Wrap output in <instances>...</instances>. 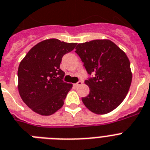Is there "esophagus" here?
Instances as JSON below:
<instances>
[{
  "label": "esophagus",
  "mask_w": 150,
  "mask_h": 150,
  "mask_svg": "<svg viewBox=\"0 0 150 150\" xmlns=\"http://www.w3.org/2000/svg\"><path fill=\"white\" fill-rule=\"evenodd\" d=\"M82 84H83V82L79 81V82H77L76 83L74 84V86H75V87H78V86H80L82 85Z\"/></svg>",
  "instance_id": "1"
}]
</instances>
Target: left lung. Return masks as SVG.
I'll return each mask as SVG.
<instances>
[{
    "mask_svg": "<svg viewBox=\"0 0 150 150\" xmlns=\"http://www.w3.org/2000/svg\"><path fill=\"white\" fill-rule=\"evenodd\" d=\"M75 52L88 74H95L94 77L85 80L89 94L82 98L83 104L97 115L113 111L124 101L132 81L127 54L108 39L80 43Z\"/></svg>",
    "mask_w": 150,
    "mask_h": 150,
    "instance_id": "left-lung-1",
    "label": "left lung"
}]
</instances>
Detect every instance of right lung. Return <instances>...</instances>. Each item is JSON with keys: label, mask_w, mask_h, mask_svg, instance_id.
I'll use <instances>...</instances> for the list:
<instances>
[{"label": "right lung", "mask_w": 150, "mask_h": 150, "mask_svg": "<svg viewBox=\"0 0 150 150\" xmlns=\"http://www.w3.org/2000/svg\"><path fill=\"white\" fill-rule=\"evenodd\" d=\"M76 43L56 38L42 41L29 50L18 68V90L26 105L33 112L48 116L64 105L73 85L63 81L60 69L63 56L74 49Z\"/></svg>", "instance_id": "obj_1"}]
</instances>
